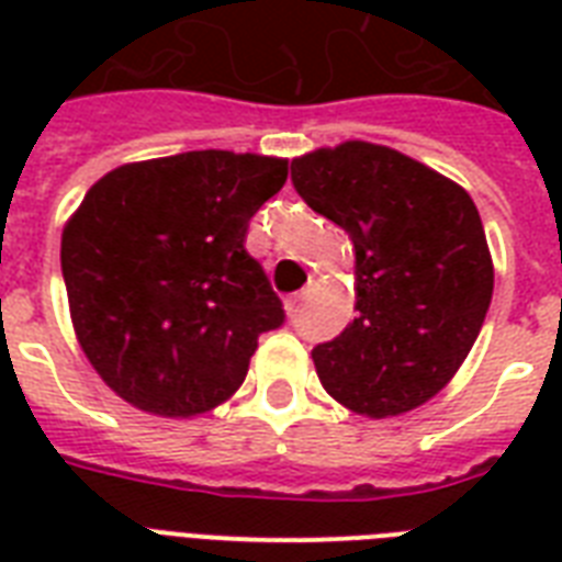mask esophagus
Listing matches in <instances>:
<instances>
[{"label": "esophagus", "instance_id": "esophagus-1", "mask_svg": "<svg viewBox=\"0 0 562 562\" xmlns=\"http://www.w3.org/2000/svg\"><path fill=\"white\" fill-rule=\"evenodd\" d=\"M308 291H297V294H291L289 300H285V312H289V317H294L300 312V306H303V300H306Z\"/></svg>", "mask_w": 562, "mask_h": 562}]
</instances>
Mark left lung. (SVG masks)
<instances>
[{"instance_id": "obj_1", "label": "left lung", "mask_w": 562, "mask_h": 562, "mask_svg": "<svg viewBox=\"0 0 562 562\" xmlns=\"http://www.w3.org/2000/svg\"><path fill=\"white\" fill-rule=\"evenodd\" d=\"M300 198L356 250V312L312 350L344 408L384 419L452 382L493 297V256L470 192L387 145L347 139L291 160Z\"/></svg>"}]
</instances>
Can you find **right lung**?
<instances>
[{
	"instance_id": "right-lung-1",
	"label": "right lung",
	"mask_w": 562,
	"mask_h": 562,
	"mask_svg": "<svg viewBox=\"0 0 562 562\" xmlns=\"http://www.w3.org/2000/svg\"><path fill=\"white\" fill-rule=\"evenodd\" d=\"M289 178L265 154L187 151L95 180L60 236L69 317L95 373L127 405L187 419L245 382L282 324L247 224Z\"/></svg>"
}]
</instances>
